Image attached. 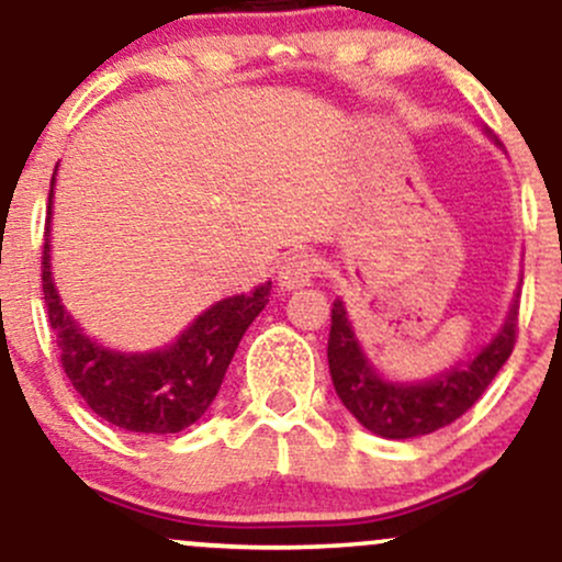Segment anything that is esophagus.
Wrapping results in <instances>:
<instances>
[{
    "label": "esophagus",
    "mask_w": 562,
    "mask_h": 562,
    "mask_svg": "<svg viewBox=\"0 0 562 562\" xmlns=\"http://www.w3.org/2000/svg\"><path fill=\"white\" fill-rule=\"evenodd\" d=\"M317 269H321V263H317L315 255L296 249V252H291L282 260L280 277H277V280H280V285L285 288V291H293V288L310 285L313 277L317 274Z\"/></svg>",
    "instance_id": "1"
}]
</instances>
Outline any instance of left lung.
<instances>
[{"mask_svg": "<svg viewBox=\"0 0 562 562\" xmlns=\"http://www.w3.org/2000/svg\"><path fill=\"white\" fill-rule=\"evenodd\" d=\"M517 328L519 302H514L497 337L468 367H454L435 381L405 386V383L381 381L372 372L356 342L342 302L334 299L328 370H331L334 389H337L342 405L370 432L391 440L418 438V435L449 427L479 402V396L490 389V383L495 381L501 367L512 356L514 345H517Z\"/></svg>", "mask_w": 562, "mask_h": 562, "instance_id": "left-lung-1", "label": "left lung"}]
</instances>
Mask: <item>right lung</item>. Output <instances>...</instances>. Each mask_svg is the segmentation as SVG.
Masks as SVG:
<instances>
[{"label": "right lung", "instance_id": "obj_1", "mask_svg": "<svg viewBox=\"0 0 562 562\" xmlns=\"http://www.w3.org/2000/svg\"><path fill=\"white\" fill-rule=\"evenodd\" d=\"M56 176V171H54ZM54 187V181H50ZM50 195L43 245V296L48 323L59 345V361L72 389L100 418L127 432H181L206 413L223 386L225 370L234 359L249 323L266 307L271 282L252 293L223 299L206 310L179 339L157 353H116L92 342L59 304L50 280Z\"/></svg>", "mask_w": 562, "mask_h": 562}]
</instances>
